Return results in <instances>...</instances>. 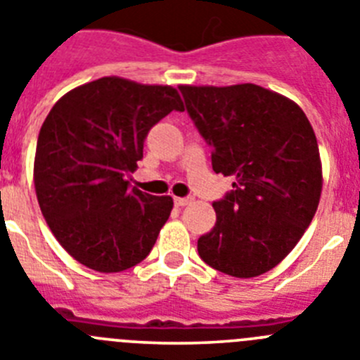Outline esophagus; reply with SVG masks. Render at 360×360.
I'll return each mask as SVG.
<instances>
[{
  "label": "esophagus",
  "instance_id": "esophagus-1",
  "mask_svg": "<svg viewBox=\"0 0 360 360\" xmlns=\"http://www.w3.org/2000/svg\"><path fill=\"white\" fill-rule=\"evenodd\" d=\"M192 200H193V197H174V204H176V206H179V208H183V206L190 204Z\"/></svg>",
  "mask_w": 360,
  "mask_h": 360
}]
</instances>
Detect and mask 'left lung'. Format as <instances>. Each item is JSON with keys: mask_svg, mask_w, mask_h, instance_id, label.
<instances>
[{"mask_svg": "<svg viewBox=\"0 0 360 360\" xmlns=\"http://www.w3.org/2000/svg\"><path fill=\"white\" fill-rule=\"evenodd\" d=\"M186 112L212 147L217 174L235 177L213 202L217 222L197 240L210 267L252 278L294 249L321 195L316 134L292 100L255 84L181 86Z\"/></svg>", "mask_w": 360, "mask_h": 360, "instance_id": "left-lung-1", "label": "left lung"}]
</instances>
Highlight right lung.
Listing matches in <instances>:
<instances>
[{
  "label": "right lung",
  "mask_w": 360,
  "mask_h": 360,
  "mask_svg": "<svg viewBox=\"0 0 360 360\" xmlns=\"http://www.w3.org/2000/svg\"><path fill=\"white\" fill-rule=\"evenodd\" d=\"M184 111L174 87L103 77L51 108L37 138L34 183L51 233L98 273L147 258L172 212V197L129 188L148 131Z\"/></svg>",
  "instance_id": "add662e5"
}]
</instances>
